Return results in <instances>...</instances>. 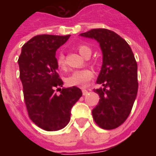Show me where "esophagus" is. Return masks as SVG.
Returning <instances> with one entry per match:
<instances>
[{"label":"esophagus","mask_w":156,"mask_h":156,"mask_svg":"<svg viewBox=\"0 0 156 156\" xmlns=\"http://www.w3.org/2000/svg\"><path fill=\"white\" fill-rule=\"evenodd\" d=\"M82 93H83V95H87L88 94V91L86 90V89H82Z\"/></svg>","instance_id":"1"}]
</instances>
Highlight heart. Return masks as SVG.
I'll use <instances>...</instances> for the list:
<instances>
[{"instance_id":"heart-1","label":"heart","mask_w":156,"mask_h":156,"mask_svg":"<svg viewBox=\"0 0 156 156\" xmlns=\"http://www.w3.org/2000/svg\"><path fill=\"white\" fill-rule=\"evenodd\" d=\"M78 50L79 53L83 56H90L91 55V48H88L86 45H79L78 46ZM57 66L59 69L64 70L66 68V62H65V57L62 53H59L56 59ZM94 77V73L90 69L85 68L73 72L71 74H69L65 79L66 83L70 87H81L84 88L88 84L89 81Z\"/></svg>"}]
</instances>
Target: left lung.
I'll list each match as a JSON object with an SVG mask.
<instances>
[{
  "label": "left lung",
  "mask_w": 156,
  "mask_h": 156,
  "mask_svg": "<svg viewBox=\"0 0 156 156\" xmlns=\"http://www.w3.org/2000/svg\"><path fill=\"white\" fill-rule=\"evenodd\" d=\"M80 36L95 39L103 53V64L97 79L103 87L94 89L98 105L92 115L105 129H116L127 119L138 92L137 62L129 45L113 31L92 29Z\"/></svg>",
  "instance_id": "left-lung-1"
}]
</instances>
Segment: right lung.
<instances>
[{"instance_id":"1","label":"right lung","mask_w":156,"mask_h":156,"mask_svg":"<svg viewBox=\"0 0 156 156\" xmlns=\"http://www.w3.org/2000/svg\"><path fill=\"white\" fill-rule=\"evenodd\" d=\"M70 35L36 36L23 45L19 57L20 79L30 119L47 131L64 128L70 121L71 109L83 94L78 87L60 88L56 51ZM60 94L58 95L55 90Z\"/></svg>"}]
</instances>
